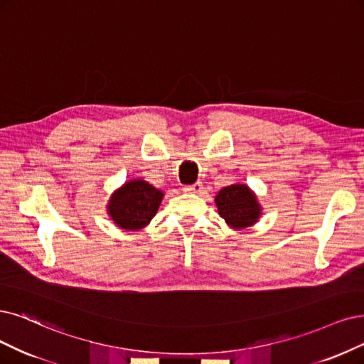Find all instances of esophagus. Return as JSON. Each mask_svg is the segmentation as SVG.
<instances>
[{
    "mask_svg": "<svg viewBox=\"0 0 364 364\" xmlns=\"http://www.w3.org/2000/svg\"><path fill=\"white\" fill-rule=\"evenodd\" d=\"M203 189H204L203 183H199V181H196L195 184H191V186H186L184 187V191L189 192V193H200V192H203Z\"/></svg>",
    "mask_w": 364,
    "mask_h": 364,
    "instance_id": "esophagus-1",
    "label": "esophagus"
}]
</instances>
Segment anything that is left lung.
Masks as SVG:
<instances>
[{
  "instance_id": "obj_1",
  "label": "left lung",
  "mask_w": 364,
  "mask_h": 364,
  "mask_svg": "<svg viewBox=\"0 0 364 364\" xmlns=\"http://www.w3.org/2000/svg\"><path fill=\"white\" fill-rule=\"evenodd\" d=\"M216 205L220 218L232 230H245L258 222L261 216V205L246 184H231L216 195Z\"/></svg>"
}]
</instances>
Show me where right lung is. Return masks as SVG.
Wrapping results in <instances>:
<instances>
[{"mask_svg": "<svg viewBox=\"0 0 364 364\" xmlns=\"http://www.w3.org/2000/svg\"><path fill=\"white\" fill-rule=\"evenodd\" d=\"M161 199L164 192L150 183L130 180L112 193L107 204V214L121 230L138 231L156 216Z\"/></svg>", "mask_w": 364, "mask_h": 364, "instance_id": "obj_1", "label": "right lung"}]
</instances>
